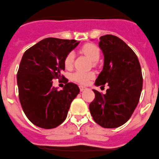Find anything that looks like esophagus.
Returning a JSON list of instances; mask_svg holds the SVG:
<instances>
[{"label": "esophagus", "mask_w": 159, "mask_h": 159, "mask_svg": "<svg viewBox=\"0 0 159 159\" xmlns=\"http://www.w3.org/2000/svg\"><path fill=\"white\" fill-rule=\"evenodd\" d=\"M80 91L82 92V91H84V90L86 89V88L84 87V86H81V85H80Z\"/></svg>", "instance_id": "esophagus-1"}]
</instances>
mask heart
I'll list each match as a JSON object with an SVG mask.
<instances>
[{"label": "heart", "mask_w": 159, "mask_h": 159, "mask_svg": "<svg viewBox=\"0 0 159 159\" xmlns=\"http://www.w3.org/2000/svg\"><path fill=\"white\" fill-rule=\"evenodd\" d=\"M82 51L89 57L93 62L97 61L100 57V49L97 46L94 44H86L82 47ZM74 59H75V52H70L66 55L64 60V65L66 69H71L73 66ZM95 77L93 72H83L77 71L72 75V79L75 81L81 84H87L90 80Z\"/></svg>", "instance_id": "heart-1"}]
</instances>
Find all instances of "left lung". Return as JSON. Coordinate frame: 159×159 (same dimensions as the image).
Here are the masks:
<instances>
[{"instance_id": "obj_1", "label": "left lung", "mask_w": 159, "mask_h": 159, "mask_svg": "<svg viewBox=\"0 0 159 159\" xmlns=\"http://www.w3.org/2000/svg\"><path fill=\"white\" fill-rule=\"evenodd\" d=\"M98 44L104 66L95 84H108L109 88L105 94L93 90L95 99L89 109L95 122L113 129L126 123L137 106L143 89L142 70L137 56L122 39L105 35Z\"/></svg>"}]
</instances>
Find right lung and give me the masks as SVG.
<instances>
[{"instance_id": "obj_1", "label": "right lung", "mask_w": 159, "mask_h": 159, "mask_svg": "<svg viewBox=\"0 0 159 159\" xmlns=\"http://www.w3.org/2000/svg\"><path fill=\"white\" fill-rule=\"evenodd\" d=\"M79 44L74 39L47 38L22 55L16 76L19 98L25 114L36 126L53 129L66 118L80 88L69 82L57 90L52 80L61 77L66 57Z\"/></svg>"}]
</instances>
